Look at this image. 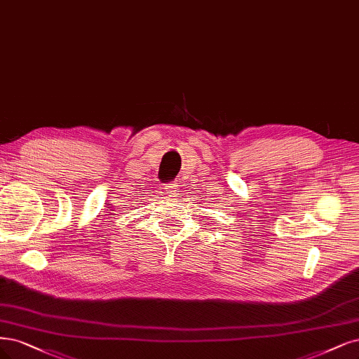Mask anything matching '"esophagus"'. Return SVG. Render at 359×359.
<instances>
[{
  "label": "esophagus",
  "instance_id": "1",
  "mask_svg": "<svg viewBox=\"0 0 359 359\" xmlns=\"http://www.w3.org/2000/svg\"><path fill=\"white\" fill-rule=\"evenodd\" d=\"M166 191H168V194H169V196L174 197V196L177 194V191H178V185H177L175 182L168 184V185H166Z\"/></svg>",
  "mask_w": 359,
  "mask_h": 359
}]
</instances>
